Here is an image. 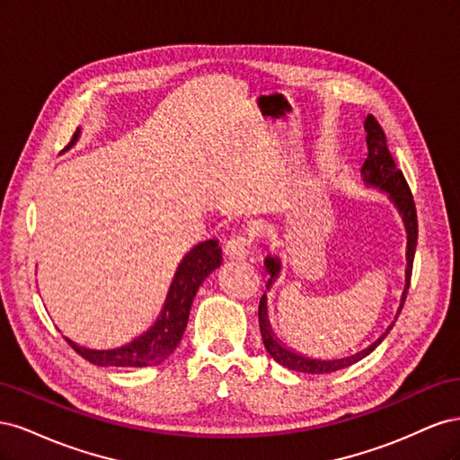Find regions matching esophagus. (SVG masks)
<instances>
[{
  "instance_id": "34e87169",
  "label": "esophagus",
  "mask_w": 460,
  "mask_h": 460,
  "mask_svg": "<svg viewBox=\"0 0 460 460\" xmlns=\"http://www.w3.org/2000/svg\"><path fill=\"white\" fill-rule=\"evenodd\" d=\"M249 249H252V238L247 234H234L225 243V253L230 259H245Z\"/></svg>"
}]
</instances>
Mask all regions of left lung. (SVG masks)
<instances>
[{"mask_svg": "<svg viewBox=\"0 0 460 460\" xmlns=\"http://www.w3.org/2000/svg\"><path fill=\"white\" fill-rule=\"evenodd\" d=\"M365 130H367V146H368V153L367 159L363 163V172L365 182L370 186L380 188L384 191L389 193V199L395 203V207L399 208V213L402 215V220H405L407 226V234H409V245H407V286L405 291H402V299H401V307L399 313L405 305L407 294H409V286H411V274H412V261H414V249H416V242H419V220H416V207H414V199H412V191L407 184L405 176L397 169V164L394 161L392 151L387 147V140H385V132L380 127V122L376 120L372 115L367 117L365 120ZM264 269L270 274L269 286L272 284L274 278L280 272V261L276 257H267L264 259ZM259 326H261V336H262V343L264 349L269 351V355L276 360L278 365H282L289 370L296 372H307V374H326V372H336L341 368L351 367L355 363H358L360 358H365L367 355H370L376 347L382 343V340L385 338V333L394 328V324L387 328V332L380 340H376L370 347L363 349L360 353H355L351 357L345 358H336V360H318V358H307L303 355H297L294 351L286 349L282 343H278L272 336L269 320H267V307H264V296L259 303Z\"/></svg>", "mask_w": 460, "mask_h": 460, "instance_id": "1", "label": "left lung"}]
</instances>
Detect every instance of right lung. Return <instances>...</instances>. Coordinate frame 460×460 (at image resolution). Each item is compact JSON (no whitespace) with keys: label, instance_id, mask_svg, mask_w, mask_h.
I'll use <instances>...</instances> for the list:
<instances>
[{"label":"right lung","instance_id":"add662e5","mask_svg":"<svg viewBox=\"0 0 460 460\" xmlns=\"http://www.w3.org/2000/svg\"><path fill=\"white\" fill-rule=\"evenodd\" d=\"M78 137V130L75 132L73 140L66 147H71ZM222 255L218 243L215 240H207L196 245L178 264L174 280L171 284L169 296H166L164 307L161 316L157 318L155 326H151L140 338H136L128 345L117 347V349H86L75 341L66 340L73 349L90 360L97 367H122V368H142L151 365H161L164 358L176 349L184 336L188 324V316L191 309V301L196 297L201 282L211 274L217 267H220Z\"/></svg>","mask_w":460,"mask_h":460}]
</instances>
